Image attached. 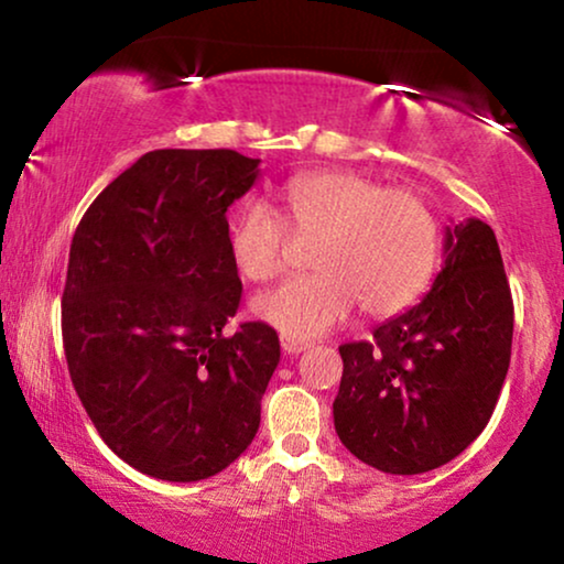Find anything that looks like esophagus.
<instances>
[{
    "label": "esophagus",
    "instance_id": "1",
    "mask_svg": "<svg viewBox=\"0 0 564 564\" xmlns=\"http://www.w3.org/2000/svg\"><path fill=\"white\" fill-rule=\"evenodd\" d=\"M311 349V344L307 341H300V338H290V336H282V351L284 354H300Z\"/></svg>",
    "mask_w": 564,
    "mask_h": 564
}]
</instances>
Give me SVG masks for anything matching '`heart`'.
<instances>
[{
    "label": "heart",
    "mask_w": 564,
    "mask_h": 564,
    "mask_svg": "<svg viewBox=\"0 0 564 564\" xmlns=\"http://www.w3.org/2000/svg\"><path fill=\"white\" fill-rule=\"evenodd\" d=\"M284 215L249 199L230 228V257L249 282H269L290 261V226L317 238L315 274L292 276L253 300V313L290 338H313L351 315L357 303L375 318L403 313L434 280L438 220L411 189L384 187L354 172L292 176Z\"/></svg>",
    "instance_id": "b5f03b06"
}]
</instances>
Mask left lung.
Listing matches in <instances>:
<instances>
[{"label":"left lung","instance_id":"1","mask_svg":"<svg viewBox=\"0 0 564 564\" xmlns=\"http://www.w3.org/2000/svg\"><path fill=\"white\" fill-rule=\"evenodd\" d=\"M513 338V300L496 234L446 228L444 267L419 305L338 346L334 426L369 467L421 475L467 449L496 411Z\"/></svg>","mask_w":564,"mask_h":564}]
</instances>
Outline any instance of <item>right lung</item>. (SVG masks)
Returning <instances> with one entry per match:
<instances>
[{"label":"right lung","instance_id":"1","mask_svg":"<svg viewBox=\"0 0 564 564\" xmlns=\"http://www.w3.org/2000/svg\"><path fill=\"white\" fill-rule=\"evenodd\" d=\"M259 159L230 149H161L99 192L76 226L61 297L74 390L105 444L169 482L218 475L241 457L280 365L241 303L226 210Z\"/></svg>","mask_w":564,"mask_h":564}]
</instances>
